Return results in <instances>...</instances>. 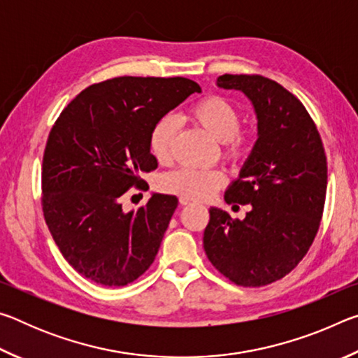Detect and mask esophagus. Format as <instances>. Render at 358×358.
I'll return each mask as SVG.
<instances>
[{
	"label": "esophagus",
	"instance_id": "obj_1",
	"mask_svg": "<svg viewBox=\"0 0 358 358\" xmlns=\"http://www.w3.org/2000/svg\"><path fill=\"white\" fill-rule=\"evenodd\" d=\"M180 203L181 205H191V203H194V201H192V199H187V197H180Z\"/></svg>",
	"mask_w": 358,
	"mask_h": 358
}]
</instances>
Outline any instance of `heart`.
I'll list each match as a JSON object with an SVG mask.
<instances>
[{"mask_svg": "<svg viewBox=\"0 0 358 358\" xmlns=\"http://www.w3.org/2000/svg\"><path fill=\"white\" fill-rule=\"evenodd\" d=\"M189 115L208 134L222 142L224 157L237 162L246 156L250 137L240 131L243 117L234 102L217 94L205 96L191 107ZM175 134H177V123L169 115L157 118L151 126L148 150L159 164H167L171 161ZM224 183H226V175L217 169L181 167L178 171L167 173L162 178L161 186L164 191L177 194L180 197L202 201L213 196Z\"/></svg>", "mask_w": 358, "mask_h": 358, "instance_id": "heart-1", "label": "heart"}]
</instances>
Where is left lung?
I'll use <instances>...</instances> for the list:
<instances>
[{
  "mask_svg": "<svg viewBox=\"0 0 358 358\" xmlns=\"http://www.w3.org/2000/svg\"><path fill=\"white\" fill-rule=\"evenodd\" d=\"M216 83L248 96L259 137L224 196L251 210L240 221L211 207L203 250L237 286H266L290 273L316 238L327 192L325 150L305 106L278 82L224 74Z\"/></svg>",
  "mask_w": 358,
  "mask_h": 358,
  "instance_id": "obj_1",
  "label": "left lung"
}]
</instances>
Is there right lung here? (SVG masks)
<instances>
[{"mask_svg":"<svg viewBox=\"0 0 358 358\" xmlns=\"http://www.w3.org/2000/svg\"><path fill=\"white\" fill-rule=\"evenodd\" d=\"M201 87L185 77H115L85 88L59 115L42 159V211L63 257L101 286L136 281L153 264L178 199L153 194L136 211L120 199L157 161V118Z\"/></svg>","mask_w":358,"mask_h":358,"instance_id":"right-lung-1","label":"right lung"}]
</instances>
